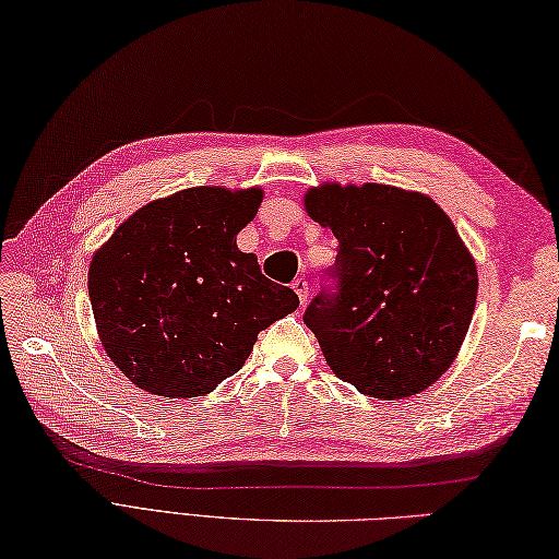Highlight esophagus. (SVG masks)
Returning <instances> with one entry per match:
<instances>
[{
  "mask_svg": "<svg viewBox=\"0 0 559 559\" xmlns=\"http://www.w3.org/2000/svg\"><path fill=\"white\" fill-rule=\"evenodd\" d=\"M292 289L296 292V296H298V301H301V306L308 301V282L304 280V277H298V280H294V284H292Z\"/></svg>",
  "mask_w": 559,
  "mask_h": 559,
  "instance_id": "1",
  "label": "esophagus"
}]
</instances>
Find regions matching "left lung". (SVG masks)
Listing matches in <instances>:
<instances>
[{
    "mask_svg": "<svg viewBox=\"0 0 559 559\" xmlns=\"http://www.w3.org/2000/svg\"><path fill=\"white\" fill-rule=\"evenodd\" d=\"M304 206L338 239V292L304 316L326 365L372 399L429 389L457 358L479 292L451 217L427 194L377 182L310 187Z\"/></svg>",
    "mask_w": 559,
    "mask_h": 559,
    "instance_id": "left-lung-1",
    "label": "left lung"
}]
</instances>
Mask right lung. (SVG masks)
Wrapping results in <instances>:
<instances>
[{"mask_svg":"<svg viewBox=\"0 0 559 559\" xmlns=\"http://www.w3.org/2000/svg\"><path fill=\"white\" fill-rule=\"evenodd\" d=\"M261 187H189L134 211L94 251L87 287L106 356L154 396H206L258 332L298 308L237 247Z\"/></svg>","mask_w":559,"mask_h":559,"instance_id":"1","label":"right lung"}]
</instances>
